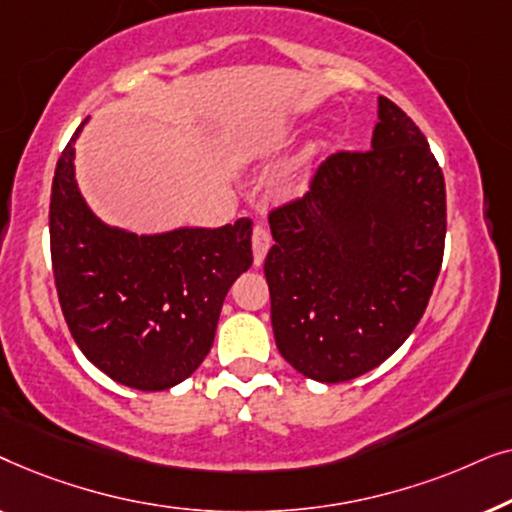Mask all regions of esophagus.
<instances>
[{
	"mask_svg": "<svg viewBox=\"0 0 512 512\" xmlns=\"http://www.w3.org/2000/svg\"><path fill=\"white\" fill-rule=\"evenodd\" d=\"M270 244H272V237L268 233V228L258 223V226L254 228V235H251V247H254V263L256 265H261L265 261V254H268Z\"/></svg>",
	"mask_w": 512,
	"mask_h": 512,
	"instance_id": "1",
	"label": "esophagus"
}]
</instances>
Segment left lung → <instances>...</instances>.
Returning a JSON list of instances; mask_svg holds the SVG:
<instances>
[{
    "instance_id": "obj_1",
    "label": "left lung",
    "mask_w": 512,
    "mask_h": 512,
    "mask_svg": "<svg viewBox=\"0 0 512 512\" xmlns=\"http://www.w3.org/2000/svg\"><path fill=\"white\" fill-rule=\"evenodd\" d=\"M366 151H338L270 212L265 256L279 354L317 382L387 361L429 305L445 251V179L415 121L380 97Z\"/></svg>"
}]
</instances>
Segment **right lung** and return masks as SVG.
Here are the masks:
<instances>
[{"instance_id": "right-lung-1", "label": "right lung", "mask_w": 512, "mask_h": 512, "mask_svg": "<svg viewBox=\"0 0 512 512\" xmlns=\"http://www.w3.org/2000/svg\"><path fill=\"white\" fill-rule=\"evenodd\" d=\"M83 123L55 165L48 212L62 314L86 359L111 380L170 389L205 361L226 293L254 263L251 219L163 235L104 226L74 179Z\"/></svg>"}]
</instances>
